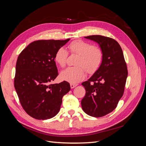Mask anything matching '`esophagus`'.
<instances>
[{
    "label": "esophagus",
    "mask_w": 146,
    "mask_h": 146,
    "mask_svg": "<svg viewBox=\"0 0 146 146\" xmlns=\"http://www.w3.org/2000/svg\"><path fill=\"white\" fill-rule=\"evenodd\" d=\"M77 85H76V84H73V83H70V88H71L72 89V88H74L76 86H77Z\"/></svg>",
    "instance_id": "1"
}]
</instances>
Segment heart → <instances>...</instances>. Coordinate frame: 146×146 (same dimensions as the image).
I'll return each mask as SVG.
<instances>
[{
	"instance_id": "obj_1",
	"label": "heart",
	"mask_w": 146,
	"mask_h": 146,
	"mask_svg": "<svg viewBox=\"0 0 146 146\" xmlns=\"http://www.w3.org/2000/svg\"><path fill=\"white\" fill-rule=\"evenodd\" d=\"M71 55H77L75 60V67H69L61 72V77L64 80L76 83L83 80L88 74H93L102 62L104 52L102 48L87 41L77 39L70 42L68 46ZM68 57V52L63 47L56 50L54 59L61 68H64Z\"/></svg>"
}]
</instances>
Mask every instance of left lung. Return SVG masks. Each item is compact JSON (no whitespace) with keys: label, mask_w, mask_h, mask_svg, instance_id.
Wrapping results in <instances>:
<instances>
[{"label":"left lung","mask_w":146,"mask_h":146,"mask_svg":"<svg viewBox=\"0 0 146 146\" xmlns=\"http://www.w3.org/2000/svg\"><path fill=\"white\" fill-rule=\"evenodd\" d=\"M85 38L98 42L104 56L98 70L82 83L86 94L81 105L88 115L100 117L112 112L122 97L128 76L127 64L122 48L115 39L101 35Z\"/></svg>","instance_id":"8db88e82"}]
</instances>
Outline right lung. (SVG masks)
I'll list each match as a JSON object with an SVG mask.
<instances>
[{
    "mask_svg": "<svg viewBox=\"0 0 146 146\" xmlns=\"http://www.w3.org/2000/svg\"><path fill=\"white\" fill-rule=\"evenodd\" d=\"M66 40L41 39L31 42L17 57L14 86L22 107L38 120L54 117L60 110L69 83H50L58 76L54 56Z\"/></svg>",
    "mask_w": 146,
    "mask_h": 146,
    "instance_id": "right-lung-1",
    "label": "right lung"
}]
</instances>
